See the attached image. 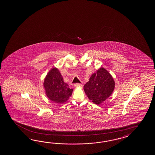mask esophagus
Segmentation results:
<instances>
[{
	"label": "esophagus",
	"mask_w": 155,
	"mask_h": 155,
	"mask_svg": "<svg viewBox=\"0 0 155 155\" xmlns=\"http://www.w3.org/2000/svg\"><path fill=\"white\" fill-rule=\"evenodd\" d=\"M74 86V87H80V86H81V84H79V83H76V84H75Z\"/></svg>",
	"instance_id": "obj_1"
}]
</instances>
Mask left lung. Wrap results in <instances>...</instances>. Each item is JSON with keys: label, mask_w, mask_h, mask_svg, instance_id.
Instances as JSON below:
<instances>
[{"label": "left lung", "mask_w": 155, "mask_h": 155, "mask_svg": "<svg viewBox=\"0 0 155 155\" xmlns=\"http://www.w3.org/2000/svg\"><path fill=\"white\" fill-rule=\"evenodd\" d=\"M115 83L111 74L104 68H100L90 78L84 86L89 100L97 105L105 101L112 94Z\"/></svg>", "instance_id": "1"}]
</instances>
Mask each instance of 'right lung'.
Here are the masks:
<instances>
[{
	"label": "right lung",
	"mask_w": 155,
	"mask_h": 155,
	"mask_svg": "<svg viewBox=\"0 0 155 155\" xmlns=\"http://www.w3.org/2000/svg\"><path fill=\"white\" fill-rule=\"evenodd\" d=\"M46 96L53 102L63 104L67 101L71 95L73 89L64 82L59 70L53 68L48 73L44 81Z\"/></svg>",
	"instance_id": "right-lung-1"
}]
</instances>
